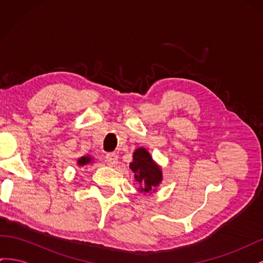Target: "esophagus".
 Returning a JSON list of instances; mask_svg holds the SVG:
<instances>
[{"mask_svg": "<svg viewBox=\"0 0 263 263\" xmlns=\"http://www.w3.org/2000/svg\"><path fill=\"white\" fill-rule=\"evenodd\" d=\"M104 160H105V163L107 165L115 166L117 164V162H118V158H117V156L115 154H107L105 156V158H104Z\"/></svg>", "mask_w": 263, "mask_h": 263, "instance_id": "1", "label": "esophagus"}]
</instances>
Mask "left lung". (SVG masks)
Segmentation results:
<instances>
[{"instance_id":"obj_1","label":"left lung","mask_w":263,"mask_h":263,"mask_svg":"<svg viewBox=\"0 0 263 263\" xmlns=\"http://www.w3.org/2000/svg\"><path fill=\"white\" fill-rule=\"evenodd\" d=\"M129 168L134 172L138 184V192L142 194L155 193L162 182V169L151 157L145 147L137 148L133 154Z\"/></svg>"}]
</instances>
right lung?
I'll use <instances>...</instances> for the list:
<instances>
[{
	"label": "right lung",
	"mask_w": 263,
	"mask_h": 263,
	"mask_svg": "<svg viewBox=\"0 0 263 263\" xmlns=\"http://www.w3.org/2000/svg\"><path fill=\"white\" fill-rule=\"evenodd\" d=\"M92 161H93V159L91 156H82L78 159L77 162H78L79 166H84L86 164L92 163Z\"/></svg>",
	"instance_id": "add662e5"
}]
</instances>
